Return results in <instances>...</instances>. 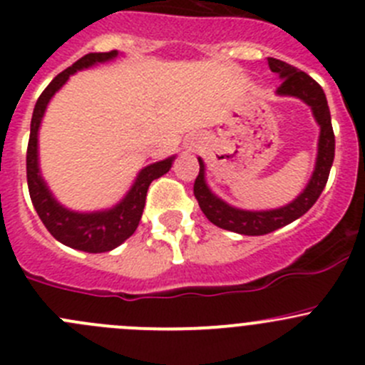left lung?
<instances>
[{"label":"left lung","mask_w":365,"mask_h":365,"mask_svg":"<svg viewBox=\"0 0 365 365\" xmlns=\"http://www.w3.org/2000/svg\"><path fill=\"white\" fill-rule=\"evenodd\" d=\"M267 63L269 69L277 73L282 80V85L277 88V96L298 98L312 110L314 119L319 125L317 157L312 176L303 192H299L298 197L292 200L291 203L280 208H271V210H244V208L233 207L215 196L205 178L203 158L197 157L200 175L194 182V196L200 203V208L207 215L208 221L214 222L215 226L240 233V235H265L282 226L291 225L292 221L307 214L323 192L335 157V135L334 128H331L330 108H328L327 96H324L321 85L307 73L292 67L291 63L277 58H267Z\"/></svg>","instance_id":"left-lung-1"}]
</instances>
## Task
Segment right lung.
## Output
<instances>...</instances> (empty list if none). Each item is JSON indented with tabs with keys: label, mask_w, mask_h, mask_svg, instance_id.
I'll list each match as a JSON object with an SVG mask.
<instances>
[{
	"label": "right lung",
	"mask_w": 365,
	"mask_h": 365,
	"mask_svg": "<svg viewBox=\"0 0 365 365\" xmlns=\"http://www.w3.org/2000/svg\"><path fill=\"white\" fill-rule=\"evenodd\" d=\"M118 56V51L88 53V55L81 56L78 62H74L73 66L67 67L66 71H62V73L53 78L51 83L38 96L34 108V115H31L30 140H28L26 153V178L31 203H34L35 210H37L38 217L44 222L48 232L58 242H62L63 246L73 247V250L87 251V253H107V251L121 246L130 235H133V232L139 226L140 217H143L148 187L153 180L164 176L171 169L173 162L176 158L173 155L165 160L155 162V164L140 169L135 182L132 183L125 197L119 203H115L114 207L105 208V210H71V208L63 207L49 190L48 183H46L44 176L41 173V165H38V128H41L42 118H44L49 101L66 85L71 74L98 66V63L110 62Z\"/></svg>",
	"instance_id": "add662e5"
}]
</instances>
